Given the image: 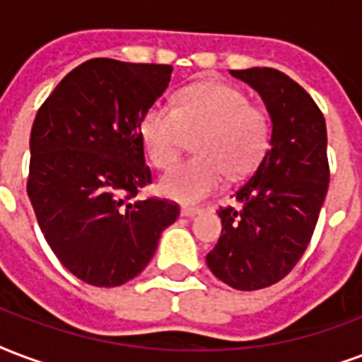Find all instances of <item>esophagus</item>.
I'll return each mask as SVG.
<instances>
[{
  "label": "esophagus",
  "mask_w": 362,
  "mask_h": 362,
  "mask_svg": "<svg viewBox=\"0 0 362 362\" xmlns=\"http://www.w3.org/2000/svg\"><path fill=\"white\" fill-rule=\"evenodd\" d=\"M180 214L186 218H193V216H197V214H201V209H193V206H182Z\"/></svg>",
  "instance_id": "1"
}]
</instances>
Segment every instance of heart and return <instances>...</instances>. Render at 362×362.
<instances>
[{
  "label": "heart",
  "instance_id": "heart-1",
  "mask_svg": "<svg viewBox=\"0 0 362 362\" xmlns=\"http://www.w3.org/2000/svg\"><path fill=\"white\" fill-rule=\"evenodd\" d=\"M140 136L157 169H169L180 157L187 136H197L199 157L163 176L165 197L193 205L222 186L226 173L245 175L260 159L269 138L264 110L248 104L243 90L226 83H197L182 90L178 107L153 104L142 117Z\"/></svg>",
  "mask_w": 362,
  "mask_h": 362
}]
</instances>
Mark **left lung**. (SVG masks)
<instances>
[{"label": "left lung", "mask_w": 362, "mask_h": 362, "mask_svg": "<svg viewBox=\"0 0 362 362\" xmlns=\"http://www.w3.org/2000/svg\"><path fill=\"white\" fill-rule=\"evenodd\" d=\"M260 95L272 119L269 150L235 193L239 209L218 211L222 233L206 266L237 291L281 281L315 231L328 189L327 123L305 90L273 68L230 70Z\"/></svg>", "instance_id": "1"}]
</instances>
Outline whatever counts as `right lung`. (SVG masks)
<instances>
[{"mask_svg":"<svg viewBox=\"0 0 362 362\" xmlns=\"http://www.w3.org/2000/svg\"><path fill=\"white\" fill-rule=\"evenodd\" d=\"M170 74L169 64L87 60L35 115L28 197L52 252L93 286L134 279L180 214L165 199L131 201L151 182L140 123Z\"/></svg>","mask_w":362,"mask_h":362,"instance_id":"1","label":"right lung"}]
</instances>
